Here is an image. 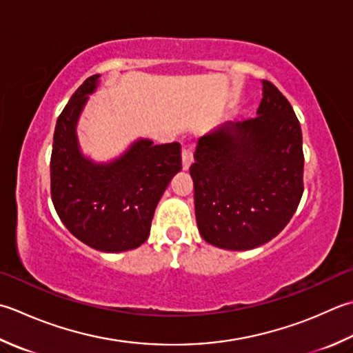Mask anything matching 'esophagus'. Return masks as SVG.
<instances>
[{
	"instance_id": "obj_1",
	"label": "esophagus",
	"mask_w": 353,
	"mask_h": 353,
	"mask_svg": "<svg viewBox=\"0 0 353 353\" xmlns=\"http://www.w3.org/2000/svg\"><path fill=\"white\" fill-rule=\"evenodd\" d=\"M191 163H192V147H183V150H182L183 170H188Z\"/></svg>"
}]
</instances>
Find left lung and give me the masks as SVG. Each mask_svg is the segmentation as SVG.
I'll return each mask as SVG.
<instances>
[{
    "label": "left lung",
    "mask_w": 353,
    "mask_h": 353,
    "mask_svg": "<svg viewBox=\"0 0 353 353\" xmlns=\"http://www.w3.org/2000/svg\"><path fill=\"white\" fill-rule=\"evenodd\" d=\"M261 84L259 114L200 137L190 167L200 236L222 250H252L279 236L305 190L300 122L272 82Z\"/></svg>",
    "instance_id": "left-lung-1"
}]
</instances>
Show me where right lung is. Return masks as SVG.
Returning <instances> with one entry per match:
<instances>
[{
  "mask_svg": "<svg viewBox=\"0 0 353 353\" xmlns=\"http://www.w3.org/2000/svg\"><path fill=\"white\" fill-rule=\"evenodd\" d=\"M84 81L57 121L50 157V194L61 222L93 250L122 252L148 239L151 220L171 177L182 168L181 143L141 139L112 163L81 154L76 122L98 85Z\"/></svg>",
  "mask_w": 353,
  "mask_h": 353,
  "instance_id": "obj_1",
  "label": "right lung"
}]
</instances>
